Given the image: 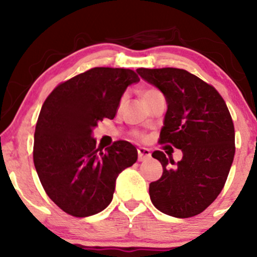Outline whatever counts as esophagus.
I'll return each instance as SVG.
<instances>
[{
    "mask_svg": "<svg viewBox=\"0 0 257 257\" xmlns=\"http://www.w3.org/2000/svg\"><path fill=\"white\" fill-rule=\"evenodd\" d=\"M138 156H139V161H146L151 157V152H150L149 149H145V147H140L138 150Z\"/></svg>",
    "mask_w": 257,
    "mask_h": 257,
    "instance_id": "34e87169",
    "label": "esophagus"
}]
</instances>
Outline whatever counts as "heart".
Here are the masks:
<instances>
[{"instance_id":"heart-1","label":"heart","mask_w":257,"mask_h":257,"mask_svg":"<svg viewBox=\"0 0 257 257\" xmlns=\"http://www.w3.org/2000/svg\"><path fill=\"white\" fill-rule=\"evenodd\" d=\"M158 93H159V91H158L157 89H155V88H145V89L141 90V99H143L144 104L149 101V100L151 99V98H153V96H155V95H157ZM124 100H125V96H122V98H120V100H119V106L123 105V102H124ZM132 135H133V137H134V138H137V139H143V138H144V135L141 134L140 132H137V131L133 132Z\"/></svg>"}]
</instances>
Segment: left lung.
<instances>
[{
	"instance_id": "obj_1",
	"label": "left lung",
	"mask_w": 257,
	"mask_h": 257,
	"mask_svg": "<svg viewBox=\"0 0 257 257\" xmlns=\"http://www.w3.org/2000/svg\"><path fill=\"white\" fill-rule=\"evenodd\" d=\"M137 72L166 96L159 144L182 151L178 163L162 151L152 153L163 174L150 184V198L170 216H196L216 199L231 169L235 152L231 113L213 85L186 70L140 67Z\"/></svg>"
}]
</instances>
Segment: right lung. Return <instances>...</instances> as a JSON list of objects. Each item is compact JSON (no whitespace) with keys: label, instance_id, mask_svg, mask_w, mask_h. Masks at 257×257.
Returning a JSON list of instances; mask_svg holds the SVG:
<instances>
[{"label":"right lung","instance_id":"obj_1","mask_svg":"<svg viewBox=\"0 0 257 257\" xmlns=\"http://www.w3.org/2000/svg\"><path fill=\"white\" fill-rule=\"evenodd\" d=\"M139 81L133 70L93 67L61 82L43 102L34 163L46 193L66 214L87 217L104 210L117 176L137 162L131 143L114 141L104 151L91 133L100 120L116 116L126 87Z\"/></svg>","mask_w":257,"mask_h":257}]
</instances>
